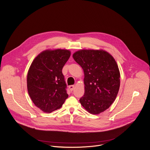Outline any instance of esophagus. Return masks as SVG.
<instances>
[{
    "label": "esophagus",
    "instance_id": "esophagus-1",
    "mask_svg": "<svg viewBox=\"0 0 150 150\" xmlns=\"http://www.w3.org/2000/svg\"><path fill=\"white\" fill-rule=\"evenodd\" d=\"M69 89L70 90V91H73V90L74 89V85H70V86H69Z\"/></svg>",
    "mask_w": 150,
    "mask_h": 150
}]
</instances>
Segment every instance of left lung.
Returning <instances> with one entry per match:
<instances>
[{"label":"left lung","mask_w":150,"mask_h":150,"mask_svg":"<svg viewBox=\"0 0 150 150\" xmlns=\"http://www.w3.org/2000/svg\"><path fill=\"white\" fill-rule=\"evenodd\" d=\"M73 57L84 74L81 105L90 113L104 112L115 101L120 86V73L115 59L105 51L93 50H79Z\"/></svg>","instance_id":"obj_1"}]
</instances>
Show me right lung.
<instances>
[{
  "instance_id": "obj_1",
  "label": "right lung",
  "mask_w": 150,
  "mask_h": 150,
  "mask_svg": "<svg viewBox=\"0 0 150 150\" xmlns=\"http://www.w3.org/2000/svg\"><path fill=\"white\" fill-rule=\"evenodd\" d=\"M69 50H45L34 59L28 72V94L42 111L51 113L60 108L69 95L62 69L70 58Z\"/></svg>"
}]
</instances>
